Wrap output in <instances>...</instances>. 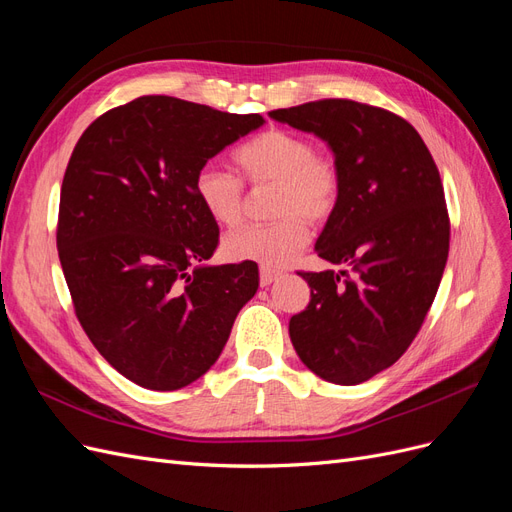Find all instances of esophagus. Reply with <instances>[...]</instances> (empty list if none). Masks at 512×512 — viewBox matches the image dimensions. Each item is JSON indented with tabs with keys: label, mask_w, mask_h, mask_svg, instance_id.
<instances>
[{
	"label": "esophagus",
	"mask_w": 512,
	"mask_h": 512,
	"mask_svg": "<svg viewBox=\"0 0 512 512\" xmlns=\"http://www.w3.org/2000/svg\"><path fill=\"white\" fill-rule=\"evenodd\" d=\"M277 277H280V271L269 269V267H260V286H269L273 284Z\"/></svg>",
	"instance_id": "obj_1"
}]
</instances>
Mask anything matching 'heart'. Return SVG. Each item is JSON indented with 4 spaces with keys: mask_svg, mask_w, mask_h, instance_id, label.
<instances>
[{
    "mask_svg": "<svg viewBox=\"0 0 512 512\" xmlns=\"http://www.w3.org/2000/svg\"><path fill=\"white\" fill-rule=\"evenodd\" d=\"M232 160L245 181L275 183L273 213L280 218L230 232L222 243L226 258L256 262L269 269L288 265L312 237L307 220H327L339 203L342 177L337 164L314 153V145L305 136L282 128L252 136L235 149ZM194 196L213 222L239 224L243 215L239 177L207 164L196 170Z\"/></svg>",
    "mask_w": 512,
    "mask_h": 512,
    "instance_id": "obj_1",
    "label": "heart"
}]
</instances>
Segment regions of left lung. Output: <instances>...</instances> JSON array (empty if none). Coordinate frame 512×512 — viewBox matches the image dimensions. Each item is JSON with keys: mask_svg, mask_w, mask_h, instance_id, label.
<instances>
[{"mask_svg": "<svg viewBox=\"0 0 512 512\" xmlns=\"http://www.w3.org/2000/svg\"><path fill=\"white\" fill-rule=\"evenodd\" d=\"M327 143L342 177L316 241L348 271H299L312 288L290 318L299 359L333 384H361L408 350L436 299L451 241L438 166L406 119L329 98L269 113Z\"/></svg>", "mask_w": 512, "mask_h": 512, "instance_id": "8db88e82", "label": "left lung"}]
</instances>
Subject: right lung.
<instances>
[{
	"label": "right lung",
	"mask_w": 512,
	"mask_h": 512,
	"mask_svg": "<svg viewBox=\"0 0 512 512\" xmlns=\"http://www.w3.org/2000/svg\"><path fill=\"white\" fill-rule=\"evenodd\" d=\"M260 115L170 96L111 108L83 132L61 183L57 250L83 331L121 376L177 391L218 361L256 262L209 267L218 222L194 175Z\"/></svg>",
	"instance_id": "add662e5"
}]
</instances>
